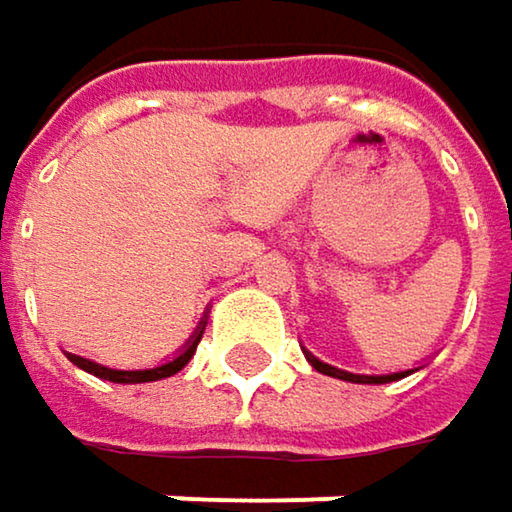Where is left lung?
<instances>
[{"instance_id": "1", "label": "left lung", "mask_w": 512, "mask_h": 512, "mask_svg": "<svg viewBox=\"0 0 512 512\" xmlns=\"http://www.w3.org/2000/svg\"><path fill=\"white\" fill-rule=\"evenodd\" d=\"M307 361H310L319 373H325V376H334V379H343V382H355V384H384V382H396V379L408 376V373H393V376H355V373L337 370V367H331V364H322V361H319V358H313V355H307Z\"/></svg>"}]
</instances>
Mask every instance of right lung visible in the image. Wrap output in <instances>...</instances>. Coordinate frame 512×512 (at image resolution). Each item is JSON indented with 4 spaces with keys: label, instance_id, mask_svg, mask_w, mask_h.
I'll return each mask as SVG.
<instances>
[{
    "label": "right lung",
    "instance_id": "add662e5",
    "mask_svg": "<svg viewBox=\"0 0 512 512\" xmlns=\"http://www.w3.org/2000/svg\"><path fill=\"white\" fill-rule=\"evenodd\" d=\"M205 331V328H202ZM202 331L190 340V346L178 355V358H172L169 364H160V367H154V370H110V367H101V364H95V361H86V358H80V355H68L80 370H86V373H92V376H98V379H107V382H116V384H142V382H157V379H169V376H175L190 358H193V352H196V346H199V340H202Z\"/></svg>",
    "mask_w": 512,
    "mask_h": 512
}]
</instances>
